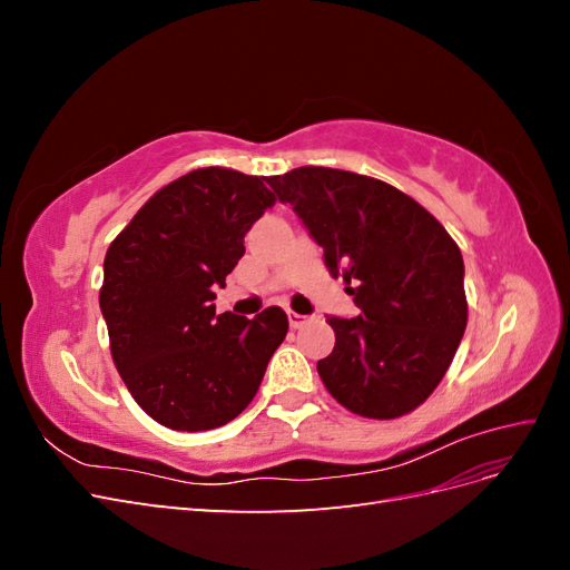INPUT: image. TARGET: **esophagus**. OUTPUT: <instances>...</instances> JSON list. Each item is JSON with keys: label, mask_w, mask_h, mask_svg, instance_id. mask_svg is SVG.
<instances>
[{"label": "esophagus", "mask_w": 570, "mask_h": 570, "mask_svg": "<svg viewBox=\"0 0 570 570\" xmlns=\"http://www.w3.org/2000/svg\"><path fill=\"white\" fill-rule=\"evenodd\" d=\"M287 321H289V327H302L304 323H308L312 318L304 316V314H297V312H287Z\"/></svg>", "instance_id": "esophagus-1"}]
</instances>
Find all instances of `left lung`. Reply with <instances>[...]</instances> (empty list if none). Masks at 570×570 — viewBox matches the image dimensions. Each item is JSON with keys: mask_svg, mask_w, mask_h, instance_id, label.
I'll list each match as a JSON object with an SVG mask.
<instances>
[{"mask_svg": "<svg viewBox=\"0 0 570 570\" xmlns=\"http://www.w3.org/2000/svg\"><path fill=\"white\" fill-rule=\"evenodd\" d=\"M358 316H327L335 350L318 375L335 400L366 419H396L440 385L469 321L463 258L442 223L400 189L352 170L302 166L271 176Z\"/></svg>", "mask_w": 570, "mask_h": 570, "instance_id": "1", "label": "left lung"}]
</instances>
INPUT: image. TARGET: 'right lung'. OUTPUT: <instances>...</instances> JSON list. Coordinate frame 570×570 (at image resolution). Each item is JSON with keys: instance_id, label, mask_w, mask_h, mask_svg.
Returning a JSON list of instances; mask_svg holds the SVG:
<instances>
[{"instance_id": "right-lung-1", "label": "right lung", "mask_w": 570, "mask_h": 570, "mask_svg": "<svg viewBox=\"0 0 570 570\" xmlns=\"http://www.w3.org/2000/svg\"><path fill=\"white\" fill-rule=\"evenodd\" d=\"M273 204L262 178L197 168L161 187L107 252L99 308L114 364L132 400L170 430L239 416L287 335L281 306L245 318L214 304Z\"/></svg>"}]
</instances>
